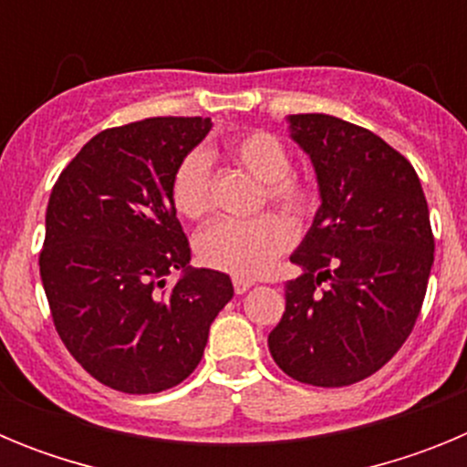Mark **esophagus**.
I'll return each mask as SVG.
<instances>
[{"label": "esophagus", "mask_w": 467, "mask_h": 467, "mask_svg": "<svg viewBox=\"0 0 467 467\" xmlns=\"http://www.w3.org/2000/svg\"><path fill=\"white\" fill-rule=\"evenodd\" d=\"M253 280L250 278H243V275H234V290H236V295H243V292H247L250 287H253Z\"/></svg>", "instance_id": "esophagus-1"}]
</instances>
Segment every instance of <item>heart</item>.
I'll return each instance as SVG.
<instances>
[{"instance_id": "1", "label": "heart", "mask_w": 467, "mask_h": 467, "mask_svg": "<svg viewBox=\"0 0 467 467\" xmlns=\"http://www.w3.org/2000/svg\"><path fill=\"white\" fill-rule=\"evenodd\" d=\"M226 151L238 166L262 182L264 196L292 214L313 205V187L290 171V154L283 140L266 130H250L231 140ZM171 198L187 220H205L213 210V175L205 151L193 150L172 172ZM295 241V229L283 214L264 213L253 220H222L201 231L196 257L208 269L234 275H259L269 269Z\"/></svg>"}]
</instances>
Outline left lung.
Returning <instances> with one entry per match:
<instances>
[{
    "label": "left lung",
    "mask_w": 467,
    "mask_h": 467,
    "mask_svg": "<svg viewBox=\"0 0 467 467\" xmlns=\"http://www.w3.org/2000/svg\"><path fill=\"white\" fill-rule=\"evenodd\" d=\"M290 130L323 203L290 257L304 274L285 283L269 350L296 381L350 386L414 329L435 253L431 213L414 166L372 130L329 114H292Z\"/></svg>",
    "instance_id": "obj_1"
}]
</instances>
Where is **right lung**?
<instances>
[{"mask_svg": "<svg viewBox=\"0 0 467 467\" xmlns=\"http://www.w3.org/2000/svg\"><path fill=\"white\" fill-rule=\"evenodd\" d=\"M210 119L154 117L107 128L53 184L39 271L53 325L93 379L130 395L182 383L203 358L226 274L192 269L171 198L177 163ZM183 278L165 290V275Z\"/></svg>", "mask_w": 467, "mask_h": 467, "instance_id": "obj_1", "label": "right lung"}]
</instances>
